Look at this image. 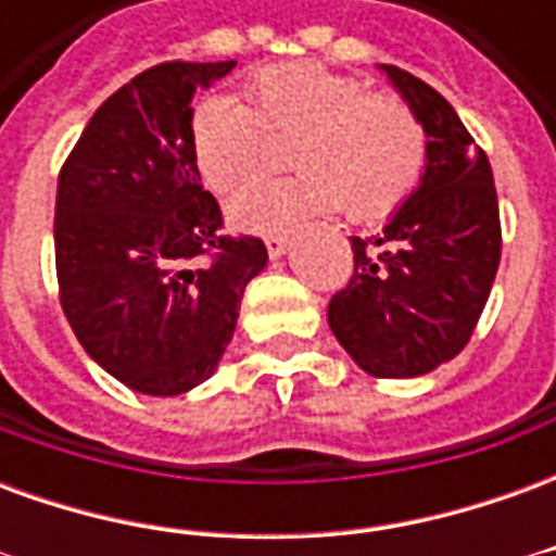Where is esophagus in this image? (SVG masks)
I'll return each mask as SVG.
<instances>
[{
  "label": "esophagus",
  "mask_w": 556,
  "mask_h": 556,
  "mask_svg": "<svg viewBox=\"0 0 556 556\" xmlns=\"http://www.w3.org/2000/svg\"><path fill=\"white\" fill-rule=\"evenodd\" d=\"M265 247H267V255H270V258H279V255H286L289 238H286L282 231H270V235H265Z\"/></svg>",
  "instance_id": "esophagus-1"
}]
</instances>
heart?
<instances>
[{
	"label": "heart",
	"mask_w": 556,
	"mask_h": 556,
	"mask_svg": "<svg viewBox=\"0 0 556 556\" xmlns=\"http://www.w3.org/2000/svg\"><path fill=\"white\" fill-rule=\"evenodd\" d=\"M243 101L211 98L195 110L190 151L202 181L214 193L253 184L270 166V139H294L289 166L298 169L231 202V219L243 229H289L339 205L354 219H378L414 193L426 134L393 94H372L361 79L315 62H289L258 71Z\"/></svg>",
	"instance_id": "heart-1"
}]
</instances>
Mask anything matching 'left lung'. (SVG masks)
I'll list each match as a JSON object with an SVG mask.
<instances>
[{
	"label": "left lung",
	"mask_w": 556,
	"mask_h": 556,
	"mask_svg": "<svg viewBox=\"0 0 556 556\" xmlns=\"http://www.w3.org/2000/svg\"><path fill=\"white\" fill-rule=\"evenodd\" d=\"M426 130V175L378 238H351L354 274L327 306L339 345L375 378H417L470 342L501 265V211L485 151L450 101L384 65Z\"/></svg>",
	"instance_id": "1"
}]
</instances>
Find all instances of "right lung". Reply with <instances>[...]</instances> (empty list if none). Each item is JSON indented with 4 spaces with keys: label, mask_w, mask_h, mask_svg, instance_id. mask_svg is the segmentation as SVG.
Listing matches in <instances>:
<instances>
[{
    "label": "right lung",
    "mask_w": 556,
    "mask_h": 556,
    "mask_svg": "<svg viewBox=\"0 0 556 556\" xmlns=\"http://www.w3.org/2000/svg\"><path fill=\"white\" fill-rule=\"evenodd\" d=\"M235 62H163L91 115L59 172L55 277L79 345L122 384L178 396L214 375L262 238L226 235L190 151L193 98Z\"/></svg>",
    "instance_id": "add662e5"
}]
</instances>
